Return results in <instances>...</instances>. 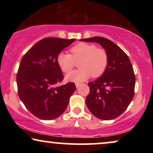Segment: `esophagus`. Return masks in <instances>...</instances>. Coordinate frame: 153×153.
Segmentation results:
<instances>
[{
  "instance_id": "1",
  "label": "esophagus",
  "mask_w": 153,
  "mask_h": 153,
  "mask_svg": "<svg viewBox=\"0 0 153 153\" xmlns=\"http://www.w3.org/2000/svg\"><path fill=\"white\" fill-rule=\"evenodd\" d=\"M81 85H82V83H76V88H79V87H80Z\"/></svg>"
}]
</instances>
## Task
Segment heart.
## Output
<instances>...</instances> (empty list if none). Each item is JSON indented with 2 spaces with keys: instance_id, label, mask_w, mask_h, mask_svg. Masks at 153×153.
I'll use <instances>...</instances> for the list:
<instances>
[{
  "instance_id": "b5f03b06",
  "label": "heart",
  "mask_w": 153,
  "mask_h": 153,
  "mask_svg": "<svg viewBox=\"0 0 153 153\" xmlns=\"http://www.w3.org/2000/svg\"><path fill=\"white\" fill-rule=\"evenodd\" d=\"M71 54L60 52L57 56V63L65 73L70 72L79 62V70L72 71L66 76L68 81L81 82L92 75L94 78L104 74L108 63V56L105 49L93 44L81 42L70 49Z\"/></svg>"
}]
</instances>
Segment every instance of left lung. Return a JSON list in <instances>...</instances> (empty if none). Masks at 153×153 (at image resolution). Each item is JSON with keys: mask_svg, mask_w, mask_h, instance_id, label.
<instances>
[{"mask_svg": "<svg viewBox=\"0 0 153 153\" xmlns=\"http://www.w3.org/2000/svg\"><path fill=\"white\" fill-rule=\"evenodd\" d=\"M99 43L107 52L108 63L105 72L88 83L90 93L85 104L92 114L102 120H112L120 116L134 95L135 74L126 53L110 39L101 37L81 39Z\"/></svg>", "mask_w": 153, "mask_h": 153, "instance_id": "1", "label": "left lung"}]
</instances>
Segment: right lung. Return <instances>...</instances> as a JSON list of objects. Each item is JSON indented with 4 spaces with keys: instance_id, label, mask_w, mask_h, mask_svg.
<instances>
[{
    "instance_id": "obj_1",
    "label": "right lung",
    "mask_w": 153,
    "mask_h": 153,
    "mask_svg": "<svg viewBox=\"0 0 153 153\" xmlns=\"http://www.w3.org/2000/svg\"><path fill=\"white\" fill-rule=\"evenodd\" d=\"M75 39L46 37L23 56L16 74L18 95L27 109L42 120H53L65 111L74 83L56 87L63 79L57 56Z\"/></svg>"
}]
</instances>
